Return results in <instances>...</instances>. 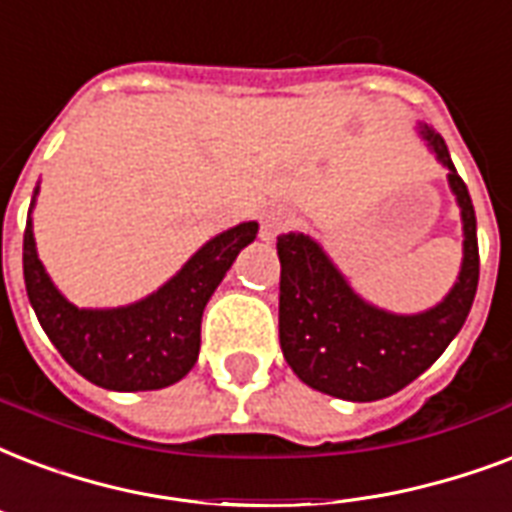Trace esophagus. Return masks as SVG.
<instances>
[{
    "label": "esophagus",
    "instance_id": "1",
    "mask_svg": "<svg viewBox=\"0 0 512 512\" xmlns=\"http://www.w3.org/2000/svg\"><path fill=\"white\" fill-rule=\"evenodd\" d=\"M292 225V214L282 206H273L268 212H263L260 217V239L263 241H273L282 230H287Z\"/></svg>",
    "mask_w": 512,
    "mask_h": 512
}]
</instances>
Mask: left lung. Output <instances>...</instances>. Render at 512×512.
<instances>
[{
    "label": "left lung",
    "mask_w": 512,
    "mask_h": 512,
    "mask_svg": "<svg viewBox=\"0 0 512 512\" xmlns=\"http://www.w3.org/2000/svg\"><path fill=\"white\" fill-rule=\"evenodd\" d=\"M435 158L448 169V185L462 209V268L438 306L421 314H392L351 290L325 249L306 233H282L276 252L279 343L295 376L317 392L373 403L419 378L462 330L478 290V230L467 185L456 174L443 136L419 126Z\"/></svg>",
    "instance_id": "obj_1"
}]
</instances>
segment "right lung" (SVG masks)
Wrapping results in <instances>:
<instances>
[{"instance_id":"obj_1","label":"right lung","mask_w":512,"mask_h":512,"mask_svg":"<svg viewBox=\"0 0 512 512\" xmlns=\"http://www.w3.org/2000/svg\"><path fill=\"white\" fill-rule=\"evenodd\" d=\"M255 236L257 222L222 230L179 268L177 276L131 306L77 308L58 292L39 263L29 209L23 230V282L42 330L80 376L112 392H150L177 384L190 373L201 349L206 303Z\"/></svg>"}]
</instances>
